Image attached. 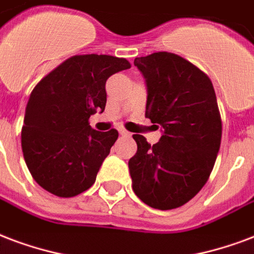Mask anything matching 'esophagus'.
I'll return each mask as SVG.
<instances>
[{
	"label": "esophagus",
	"mask_w": 254,
	"mask_h": 254,
	"mask_svg": "<svg viewBox=\"0 0 254 254\" xmlns=\"http://www.w3.org/2000/svg\"><path fill=\"white\" fill-rule=\"evenodd\" d=\"M118 131H119V134H120V135H123V136H129V135H131V134H129V132H128V131H127V129L123 128V127H120V128L118 129Z\"/></svg>",
	"instance_id": "obj_1"
}]
</instances>
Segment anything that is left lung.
Returning a JSON list of instances; mask_svg holds the SVG:
<instances>
[{
	"label": "left lung",
	"mask_w": 254,
	"mask_h": 254,
	"mask_svg": "<svg viewBox=\"0 0 254 254\" xmlns=\"http://www.w3.org/2000/svg\"><path fill=\"white\" fill-rule=\"evenodd\" d=\"M134 65L146 81V118L162 136L151 146L134 135L132 190L148 206L170 210L190 201L213 170L222 135L217 98L210 79L178 55L156 52Z\"/></svg>",
	"instance_id": "8db88e82"
}]
</instances>
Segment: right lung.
Returning <instances> with one entry per match:
<instances>
[{"label": "right lung", "instance_id": "obj_1", "mask_svg": "<svg viewBox=\"0 0 254 254\" xmlns=\"http://www.w3.org/2000/svg\"><path fill=\"white\" fill-rule=\"evenodd\" d=\"M129 66L108 55L73 56L34 87L21 146L30 174L47 191L69 198L95 184L119 134L96 131L88 119L106 108L108 77Z\"/></svg>", "mask_w": 254, "mask_h": 254}]
</instances>
